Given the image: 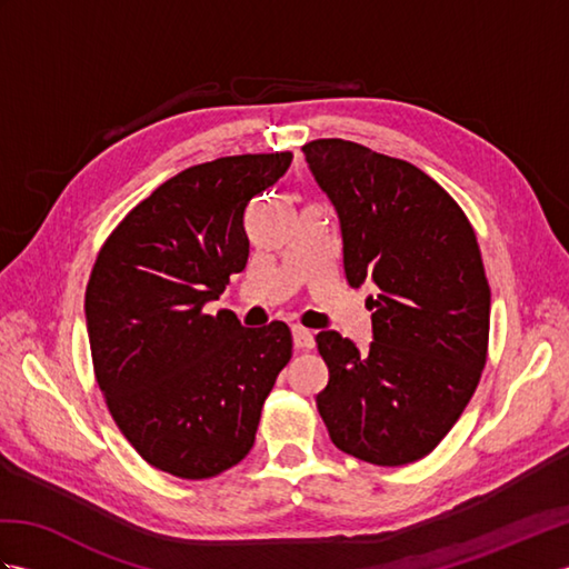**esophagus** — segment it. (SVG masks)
Masks as SVG:
<instances>
[{"mask_svg": "<svg viewBox=\"0 0 569 569\" xmlns=\"http://www.w3.org/2000/svg\"><path fill=\"white\" fill-rule=\"evenodd\" d=\"M291 332H293V345L298 349H312V345H316V337H312V332L300 328V325H293Z\"/></svg>", "mask_w": 569, "mask_h": 569, "instance_id": "34e87169", "label": "esophagus"}]
</instances>
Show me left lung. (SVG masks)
Wrapping results in <instances>:
<instances>
[{"instance_id": "8db88e82", "label": "left lung", "mask_w": 569, "mask_h": 569, "mask_svg": "<svg viewBox=\"0 0 569 569\" xmlns=\"http://www.w3.org/2000/svg\"><path fill=\"white\" fill-rule=\"evenodd\" d=\"M303 153L340 217L347 283L379 288L367 352L335 330L316 337L330 371L318 410L342 452L416 462L462 416L487 365L491 291L477 234L413 163L345 139Z\"/></svg>"}]
</instances>
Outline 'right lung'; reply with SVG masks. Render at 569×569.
I'll return each instance as SVG.
<instances>
[{
    "label": "right lung",
    "instance_id": "1",
    "mask_svg": "<svg viewBox=\"0 0 569 569\" xmlns=\"http://www.w3.org/2000/svg\"><path fill=\"white\" fill-rule=\"evenodd\" d=\"M293 153L224 156L168 178L131 210L92 266L84 320L107 408L156 469L208 479L241 462L293 352L273 320L241 328L204 312L244 271V210Z\"/></svg>",
    "mask_w": 569,
    "mask_h": 569
}]
</instances>
